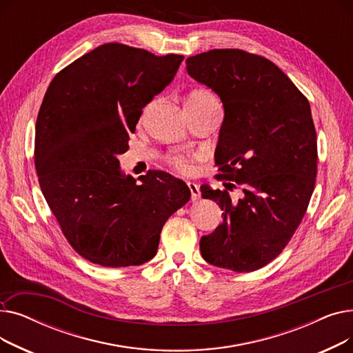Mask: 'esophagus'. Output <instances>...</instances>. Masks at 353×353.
<instances>
[{"label": "esophagus", "instance_id": "34e87169", "mask_svg": "<svg viewBox=\"0 0 353 353\" xmlns=\"http://www.w3.org/2000/svg\"><path fill=\"white\" fill-rule=\"evenodd\" d=\"M188 186H189V190H190V193H192V201H197V200L200 199L199 186H197L196 183H192V181L188 183Z\"/></svg>", "mask_w": 353, "mask_h": 353}]
</instances>
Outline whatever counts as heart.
Wrapping results in <instances>:
<instances>
[{"mask_svg":"<svg viewBox=\"0 0 353 353\" xmlns=\"http://www.w3.org/2000/svg\"><path fill=\"white\" fill-rule=\"evenodd\" d=\"M219 103L216 96L208 88H193L189 91V94L186 97V104L189 107H200V105H208ZM167 163L172 167L173 170H176L180 174H192L194 172V165L192 161L184 157L181 154H172L167 157Z\"/></svg>","mask_w":353,"mask_h":353,"instance_id":"b5f03b06","label":"heart"}]
</instances>
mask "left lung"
<instances>
[{"label":"left lung","mask_w":353,"mask_h":353,"mask_svg":"<svg viewBox=\"0 0 353 353\" xmlns=\"http://www.w3.org/2000/svg\"><path fill=\"white\" fill-rule=\"evenodd\" d=\"M186 68L225 107L216 179L245 193L232 201L228 190L200 188L223 210V223L200 239L201 256L233 272L257 270L288 246L314 189L318 143L309 101L276 64L243 50L201 52Z\"/></svg>","instance_id":"obj_1"}]
</instances>
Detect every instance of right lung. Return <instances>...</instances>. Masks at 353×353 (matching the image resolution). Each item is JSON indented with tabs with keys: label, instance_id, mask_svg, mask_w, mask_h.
I'll return each instance as SVG.
<instances>
[{
	"label": "right lung",
	"instance_id": "1",
	"mask_svg": "<svg viewBox=\"0 0 353 353\" xmlns=\"http://www.w3.org/2000/svg\"><path fill=\"white\" fill-rule=\"evenodd\" d=\"M180 54L107 43L55 74L35 123L41 192L71 248L104 268L143 265L190 199L186 183L148 170L140 184L120 172L143 107L170 84Z\"/></svg>",
	"mask_w": 353,
	"mask_h": 353
}]
</instances>
